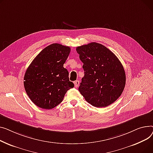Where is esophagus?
Listing matches in <instances>:
<instances>
[{"instance_id":"obj_1","label":"esophagus","mask_w":153,"mask_h":153,"mask_svg":"<svg viewBox=\"0 0 153 153\" xmlns=\"http://www.w3.org/2000/svg\"><path fill=\"white\" fill-rule=\"evenodd\" d=\"M74 85H75V88L78 87V86H79V81H78V80L75 81V82H74Z\"/></svg>"}]
</instances>
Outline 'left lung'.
Returning a JSON list of instances; mask_svg holds the SVG:
<instances>
[{
    "label": "left lung",
    "instance_id": "1",
    "mask_svg": "<svg viewBox=\"0 0 153 153\" xmlns=\"http://www.w3.org/2000/svg\"><path fill=\"white\" fill-rule=\"evenodd\" d=\"M85 75L78 90L85 100L96 107H105L122 94L126 82L122 64L103 45L91 42L76 48Z\"/></svg>",
    "mask_w": 153,
    "mask_h": 153
}]
</instances>
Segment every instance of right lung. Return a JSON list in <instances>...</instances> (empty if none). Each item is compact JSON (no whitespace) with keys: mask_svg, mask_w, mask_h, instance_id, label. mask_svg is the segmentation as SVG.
Wrapping results in <instances>:
<instances>
[{"mask_svg":"<svg viewBox=\"0 0 153 153\" xmlns=\"http://www.w3.org/2000/svg\"><path fill=\"white\" fill-rule=\"evenodd\" d=\"M70 48L53 43L40 52L27 68L24 87L31 101L44 109L59 105L68 89L74 87L69 81L64 64Z\"/></svg>","mask_w":153,"mask_h":153,"instance_id":"obj_1","label":"right lung"}]
</instances>
